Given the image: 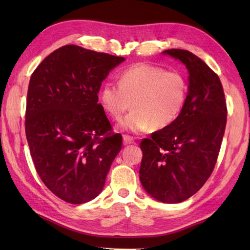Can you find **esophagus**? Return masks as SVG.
I'll use <instances>...</instances> for the list:
<instances>
[{"label": "esophagus", "instance_id": "34e87169", "mask_svg": "<svg viewBox=\"0 0 250 250\" xmlns=\"http://www.w3.org/2000/svg\"><path fill=\"white\" fill-rule=\"evenodd\" d=\"M131 144H135L133 137H131L129 135H124V145H131Z\"/></svg>", "mask_w": 250, "mask_h": 250}]
</instances>
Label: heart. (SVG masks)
I'll return each mask as SVG.
<instances>
[{
  "label": "heart",
  "instance_id": "1",
  "mask_svg": "<svg viewBox=\"0 0 250 250\" xmlns=\"http://www.w3.org/2000/svg\"><path fill=\"white\" fill-rule=\"evenodd\" d=\"M187 93L184 74L135 63L122 71L119 84L105 83L99 90V100L115 120L122 118L132 102L133 110L121 122V128L141 133L151 126L161 130L172 125L182 113Z\"/></svg>",
  "mask_w": 250,
  "mask_h": 250
}]
</instances>
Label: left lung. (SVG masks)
Here are the masks:
<instances>
[{
    "label": "left lung",
    "instance_id": "left-lung-1",
    "mask_svg": "<svg viewBox=\"0 0 250 250\" xmlns=\"http://www.w3.org/2000/svg\"><path fill=\"white\" fill-rule=\"evenodd\" d=\"M163 54L187 67L188 94L177 119L141 142L140 179L152 198L180 203L198 192L213 173L228 110L220 79L203 60L183 49Z\"/></svg>",
    "mask_w": 250,
    "mask_h": 250
}]
</instances>
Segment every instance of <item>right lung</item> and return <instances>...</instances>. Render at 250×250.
Instances as JSON below:
<instances>
[{
  "label": "right lung",
  "mask_w": 250,
  "mask_h": 250,
  "mask_svg": "<svg viewBox=\"0 0 250 250\" xmlns=\"http://www.w3.org/2000/svg\"><path fill=\"white\" fill-rule=\"evenodd\" d=\"M125 58L65 45L46 57L31 75L25 136L36 172L58 198L83 204L101 193L122 147L99 90Z\"/></svg>",
  "instance_id": "add662e5"
}]
</instances>
